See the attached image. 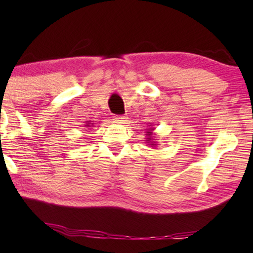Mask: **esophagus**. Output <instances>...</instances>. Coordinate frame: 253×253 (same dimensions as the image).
Here are the masks:
<instances>
[{
    "label": "esophagus",
    "mask_w": 253,
    "mask_h": 253,
    "mask_svg": "<svg viewBox=\"0 0 253 253\" xmlns=\"http://www.w3.org/2000/svg\"><path fill=\"white\" fill-rule=\"evenodd\" d=\"M113 120H114V122L117 124H126L127 121L126 116H115Z\"/></svg>",
    "instance_id": "34e87169"
}]
</instances>
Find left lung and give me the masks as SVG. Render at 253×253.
Segmentation results:
<instances>
[{"label":"left lung","instance_id":"left-lung-1","mask_svg":"<svg viewBox=\"0 0 253 253\" xmlns=\"http://www.w3.org/2000/svg\"><path fill=\"white\" fill-rule=\"evenodd\" d=\"M151 126H152V124H151ZM153 131H154V127H152V126H150L148 129H146V141L151 145V146L154 147V146H157L158 143H157V141H154Z\"/></svg>","mask_w":253,"mask_h":253}]
</instances>
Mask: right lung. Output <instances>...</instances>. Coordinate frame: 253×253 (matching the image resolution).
<instances>
[{"instance_id": "right-lung-1", "label": "right lung", "mask_w": 253, "mask_h": 253, "mask_svg": "<svg viewBox=\"0 0 253 253\" xmlns=\"http://www.w3.org/2000/svg\"><path fill=\"white\" fill-rule=\"evenodd\" d=\"M93 126H94V123H92V121H86L85 126H87V127H93Z\"/></svg>"}]
</instances>
